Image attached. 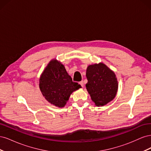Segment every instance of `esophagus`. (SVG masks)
Wrapping results in <instances>:
<instances>
[{
  "label": "esophagus",
  "instance_id": "1",
  "mask_svg": "<svg viewBox=\"0 0 151 151\" xmlns=\"http://www.w3.org/2000/svg\"><path fill=\"white\" fill-rule=\"evenodd\" d=\"M79 84H81V86L82 87H84V82H83V81H81V82H80V83H79Z\"/></svg>",
  "mask_w": 151,
  "mask_h": 151
}]
</instances>
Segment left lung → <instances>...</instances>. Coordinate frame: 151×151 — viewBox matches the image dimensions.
<instances>
[{"label": "left lung", "mask_w": 151, "mask_h": 151, "mask_svg": "<svg viewBox=\"0 0 151 151\" xmlns=\"http://www.w3.org/2000/svg\"><path fill=\"white\" fill-rule=\"evenodd\" d=\"M86 84L92 101L97 106H103L115 98L118 84L113 71L103 63H94L87 68Z\"/></svg>", "instance_id": "obj_1"}]
</instances>
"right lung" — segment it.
Segmentation results:
<instances>
[{"label": "right lung", "mask_w": 151, "mask_h": 151, "mask_svg": "<svg viewBox=\"0 0 151 151\" xmlns=\"http://www.w3.org/2000/svg\"><path fill=\"white\" fill-rule=\"evenodd\" d=\"M40 89L45 98L55 106L64 107L70 94L81 88L73 82L60 62L53 59L45 68L40 78Z\"/></svg>", "instance_id": "1"}]
</instances>
